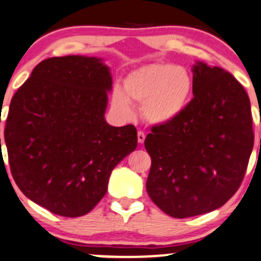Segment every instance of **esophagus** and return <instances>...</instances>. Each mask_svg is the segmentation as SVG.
I'll return each mask as SVG.
<instances>
[{"label":"esophagus","instance_id":"1","mask_svg":"<svg viewBox=\"0 0 261 261\" xmlns=\"http://www.w3.org/2000/svg\"><path fill=\"white\" fill-rule=\"evenodd\" d=\"M137 137H138V143H144V139H146V134H144V132L139 130L138 134H137Z\"/></svg>","mask_w":261,"mask_h":261}]
</instances>
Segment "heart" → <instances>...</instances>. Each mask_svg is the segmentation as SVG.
I'll list each match as a JSON object with an SVG mask.
<instances>
[{
    "label": "heart",
    "instance_id": "obj_1",
    "mask_svg": "<svg viewBox=\"0 0 261 261\" xmlns=\"http://www.w3.org/2000/svg\"><path fill=\"white\" fill-rule=\"evenodd\" d=\"M193 91L192 75L170 63L143 65L128 74L124 93L115 89L112 103L123 117L133 114L130 103L141 104L142 117L153 125H165L182 114Z\"/></svg>",
    "mask_w": 261,
    "mask_h": 261
}]
</instances>
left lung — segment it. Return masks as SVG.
<instances>
[{"label": "left lung", "instance_id": "8db88e82", "mask_svg": "<svg viewBox=\"0 0 261 261\" xmlns=\"http://www.w3.org/2000/svg\"><path fill=\"white\" fill-rule=\"evenodd\" d=\"M193 99L177 119L154 125L144 147L150 200L177 219L221 207L238 191L254 147L250 99L224 69L196 61Z\"/></svg>", "mask_w": 261, "mask_h": 261}]
</instances>
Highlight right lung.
Returning <instances> with one entry per match:
<instances>
[{"label": "right lung", "instance_id": "right-lung-1", "mask_svg": "<svg viewBox=\"0 0 261 261\" xmlns=\"http://www.w3.org/2000/svg\"><path fill=\"white\" fill-rule=\"evenodd\" d=\"M112 84L103 59L50 58L11 100L5 128L11 173L26 197L53 214L93 210L115 166L137 148L134 125L113 127L104 117Z\"/></svg>", "mask_w": 261, "mask_h": 261}]
</instances>
